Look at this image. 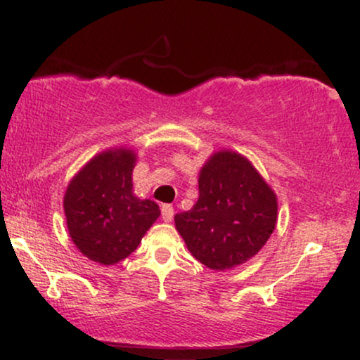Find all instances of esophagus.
<instances>
[{"instance_id": "34e87169", "label": "esophagus", "mask_w": 360, "mask_h": 360, "mask_svg": "<svg viewBox=\"0 0 360 360\" xmlns=\"http://www.w3.org/2000/svg\"><path fill=\"white\" fill-rule=\"evenodd\" d=\"M160 212H162L164 221H172V218H174V208H172V205H162L160 206Z\"/></svg>"}]
</instances>
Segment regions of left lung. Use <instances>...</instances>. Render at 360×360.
<instances>
[{
	"label": "left lung",
	"instance_id": "left-lung-1",
	"mask_svg": "<svg viewBox=\"0 0 360 360\" xmlns=\"http://www.w3.org/2000/svg\"><path fill=\"white\" fill-rule=\"evenodd\" d=\"M200 198L174 217L193 257L213 271L247 262L266 245L278 223V196L247 157L214 152L200 171Z\"/></svg>",
	"mask_w": 360,
	"mask_h": 360
}]
</instances>
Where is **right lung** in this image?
<instances>
[{
  "label": "right lung",
  "mask_w": 360,
  "mask_h": 360,
  "mask_svg": "<svg viewBox=\"0 0 360 360\" xmlns=\"http://www.w3.org/2000/svg\"><path fill=\"white\" fill-rule=\"evenodd\" d=\"M137 154L113 147L96 154L64 194V213L71 240L82 255L103 266L127 259L159 218V205L134 194Z\"/></svg>",
  "instance_id": "obj_1"
}]
</instances>
